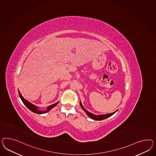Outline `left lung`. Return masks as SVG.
I'll return each instance as SVG.
<instances>
[{"label":"left lung","instance_id":"8db88e82","mask_svg":"<svg viewBox=\"0 0 156 156\" xmlns=\"http://www.w3.org/2000/svg\"><path fill=\"white\" fill-rule=\"evenodd\" d=\"M80 106H81V107H82V108L84 110V112L89 116V117L91 118V119H93L94 120H103V119H105L106 118H108V117L111 116H112V115H114V114H115L116 112H117V111H118V110H117V111H115L114 112L111 113V114H105V115H94V114L90 113V112L87 111V110H86L84 107H83V105H82V103H81L80 101Z\"/></svg>","mask_w":156,"mask_h":156}]
</instances>
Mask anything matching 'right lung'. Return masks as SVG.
<instances>
[{
	"label": "right lung",
	"mask_w": 156,
	"mask_h": 156,
	"mask_svg": "<svg viewBox=\"0 0 156 156\" xmlns=\"http://www.w3.org/2000/svg\"><path fill=\"white\" fill-rule=\"evenodd\" d=\"M19 97L20 98V99H21V101H23V103L25 105V106H26L29 110H30L31 111H32L34 113H36V114H45V113H46L47 112L49 111L52 108H53L54 107H55V105L58 104V102H57V103H55V104H53V105H52L48 106V108H47V110H46V111H40V110H38V107H37L36 106L34 105L33 104L30 103V101H27L26 99H25L23 97V96L21 95V93H20V92L19 91Z\"/></svg>",
	"instance_id": "1"
}]
</instances>
